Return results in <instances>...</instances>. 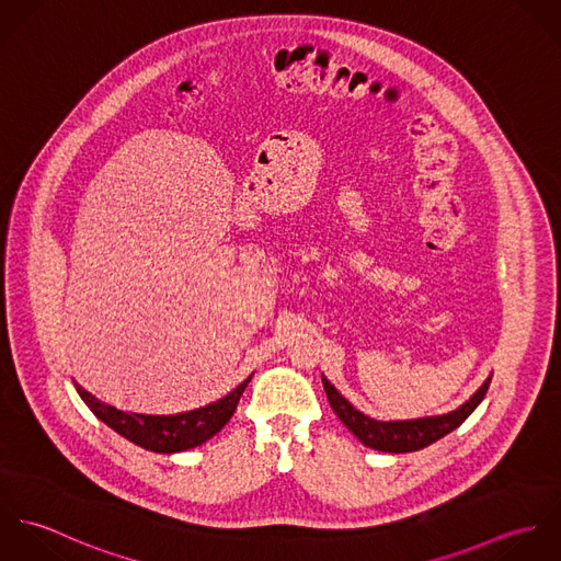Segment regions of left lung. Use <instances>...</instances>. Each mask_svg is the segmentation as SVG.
I'll return each mask as SVG.
<instances>
[{"label": "left lung", "instance_id": "obj_1", "mask_svg": "<svg viewBox=\"0 0 561 561\" xmlns=\"http://www.w3.org/2000/svg\"><path fill=\"white\" fill-rule=\"evenodd\" d=\"M323 391L330 401V408L336 412V416L343 421V425L365 445L378 451L387 454H408L419 451L438 438L447 436L456 427H460L469 414L480 405L485 398V391L490 387V378L476 391V396L465 401L460 408L440 414V416H423L412 421H376L365 416L360 410H356L350 401L345 400L323 376Z\"/></svg>", "mask_w": 561, "mask_h": 561}]
</instances>
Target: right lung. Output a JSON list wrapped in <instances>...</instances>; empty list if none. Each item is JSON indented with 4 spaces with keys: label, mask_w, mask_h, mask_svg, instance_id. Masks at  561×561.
I'll return each mask as SVG.
<instances>
[{
    "label": "right lung",
    "mask_w": 561,
    "mask_h": 561,
    "mask_svg": "<svg viewBox=\"0 0 561 561\" xmlns=\"http://www.w3.org/2000/svg\"><path fill=\"white\" fill-rule=\"evenodd\" d=\"M248 382L250 378L243 380L240 387H236L229 396L209 405H203L190 412L165 414V416L125 412L96 400L94 396L83 391L80 385H76V389L83 403L94 412V416L101 419L107 427H112L116 434H121L129 443L156 454H176V451L194 449L205 440H209L211 436H216L233 416Z\"/></svg>",
    "instance_id": "1"
}]
</instances>
